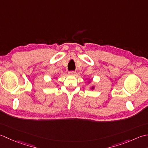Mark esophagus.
Returning <instances> with one entry per match:
<instances>
[{
  "label": "esophagus",
  "mask_w": 148,
  "mask_h": 148,
  "mask_svg": "<svg viewBox=\"0 0 148 148\" xmlns=\"http://www.w3.org/2000/svg\"><path fill=\"white\" fill-rule=\"evenodd\" d=\"M68 73L71 75H75V74H76V71H70L68 72Z\"/></svg>",
  "instance_id": "esophagus-1"
}]
</instances>
